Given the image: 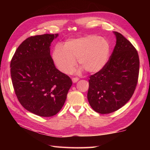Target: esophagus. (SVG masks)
<instances>
[{
    "label": "esophagus",
    "mask_w": 150,
    "mask_h": 150,
    "mask_svg": "<svg viewBox=\"0 0 150 150\" xmlns=\"http://www.w3.org/2000/svg\"><path fill=\"white\" fill-rule=\"evenodd\" d=\"M79 80V79L77 77H75V78H72V81L73 83H75V82H77Z\"/></svg>",
    "instance_id": "1"
}]
</instances>
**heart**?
I'll list each match as a JSON object with an SVG mask.
<instances>
[{
    "label": "heart",
    "mask_w": 150,
    "mask_h": 150,
    "mask_svg": "<svg viewBox=\"0 0 150 150\" xmlns=\"http://www.w3.org/2000/svg\"><path fill=\"white\" fill-rule=\"evenodd\" d=\"M111 45L107 39L91 35L69 39L61 45L55 46L52 58L60 71L68 74L76 65L78 59L81 68L88 73H97L106 65L110 58Z\"/></svg>",
    "instance_id": "1"
}]
</instances>
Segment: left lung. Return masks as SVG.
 Returning a JSON list of instances; mask_svg holds the SVG:
<instances>
[{
    "label": "left lung",
    "mask_w": 150,
    "mask_h": 150,
    "mask_svg": "<svg viewBox=\"0 0 150 150\" xmlns=\"http://www.w3.org/2000/svg\"><path fill=\"white\" fill-rule=\"evenodd\" d=\"M116 44L106 65L89 79L88 100L96 112L107 114L124 106L134 93L139 73L138 53L122 34L113 31Z\"/></svg>",
    "instance_id": "1"
}]
</instances>
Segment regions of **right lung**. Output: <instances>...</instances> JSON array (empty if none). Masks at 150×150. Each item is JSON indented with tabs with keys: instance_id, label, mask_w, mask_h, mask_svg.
<instances>
[{
	"instance_id": "right-lung-1",
	"label": "right lung",
	"mask_w": 150,
	"mask_h": 150,
	"mask_svg": "<svg viewBox=\"0 0 150 150\" xmlns=\"http://www.w3.org/2000/svg\"><path fill=\"white\" fill-rule=\"evenodd\" d=\"M59 34L28 38L11 60V77L18 101L25 109L40 117L55 115L61 110L72 81L56 68L50 46Z\"/></svg>"
}]
</instances>
